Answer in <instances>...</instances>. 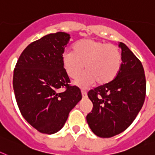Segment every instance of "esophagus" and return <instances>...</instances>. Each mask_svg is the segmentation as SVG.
<instances>
[{"label": "esophagus", "mask_w": 155, "mask_h": 155, "mask_svg": "<svg viewBox=\"0 0 155 155\" xmlns=\"http://www.w3.org/2000/svg\"><path fill=\"white\" fill-rule=\"evenodd\" d=\"M82 96L83 98H86L87 97V93L85 91H82Z\"/></svg>", "instance_id": "obj_1"}]
</instances>
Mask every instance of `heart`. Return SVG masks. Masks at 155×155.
<instances>
[{
    "instance_id": "heart-1",
    "label": "heart",
    "mask_w": 155,
    "mask_h": 155,
    "mask_svg": "<svg viewBox=\"0 0 155 155\" xmlns=\"http://www.w3.org/2000/svg\"><path fill=\"white\" fill-rule=\"evenodd\" d=\"M62 64L71 79H76L84 68L86 72L74 83L85 88L95 82L104 85L112 81L120 71L122 57L117 46L94 39H83L74 44L72 52L63 54Z\"/></svg>"
}]
</instances>
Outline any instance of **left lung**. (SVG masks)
<instances>
[{"instance_id": "8db88e82", "label": "left lung", "mask_w": 155, "mask_h": 155, "mask_svg": "<svg viewBox=\"0 0 155 155\" xmlns=\"http://www.w3.org/2000/svg\"><path fill=\"white\" fill-rule=\"evenodd\" d=\"M122 64L110 83L88 92L93 109L87 121L95 135L109 138L125 131L142 108L146 96V79L140 61L120 42Z\"/></svg>"}]
</instances>
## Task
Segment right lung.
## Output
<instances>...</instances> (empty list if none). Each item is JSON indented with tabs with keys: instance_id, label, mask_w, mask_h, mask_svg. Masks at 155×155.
<instances>
[{
	"instance_id": "1",
	"label": "right lung",
	"mask_w": 155,
	"mask_h": 155,
	"mask_svg": "<svg viewBox=\"0 0 155 155\" xmlns=\"http://www.w3.org/2000/svg\"><path fill=\"white\" fill-rule=\"evenodd\" d=\"M70 35H46L25 48L16 63L13 88L21 115L42 134H53L64 126L70 111L82 99L81 91L70 86L62 64ZM60 88H65L61 93Z\"/></svg>"
}]
</instances>
